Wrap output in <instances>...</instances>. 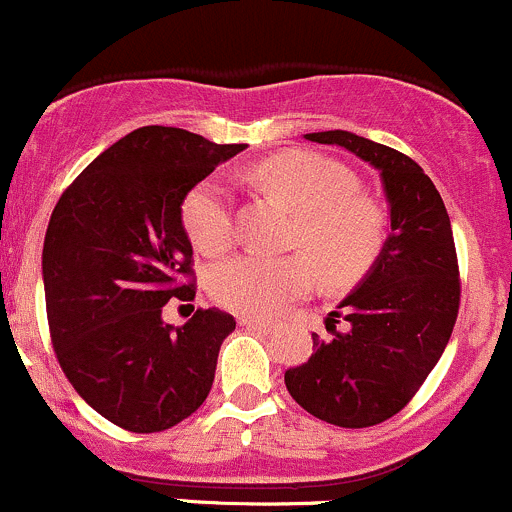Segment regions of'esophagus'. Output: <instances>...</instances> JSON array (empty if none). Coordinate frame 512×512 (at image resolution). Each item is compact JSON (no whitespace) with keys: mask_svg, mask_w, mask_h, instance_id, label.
Instances as JSON below:
<instances>
[{"mask_svg":"<svg viewBox=\"0 0 512 512\" xmlns=\"http://www.w3.org/2000/svg\"><path fill=\"white\" fill-rule=\"evenodd\" d=\"M239 323L244 328H251V331H268V328H271V321H261V318H249V316L239 318Z\"/></svg>","mask_w":512,"mask_h":512,"instance_id":"1","label":"esophagus"}]
</instances>
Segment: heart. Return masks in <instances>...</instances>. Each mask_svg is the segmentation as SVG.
I'll return each mask as SVG.
<instances>
[{"label": "heart", "instance_id": "1", "mask_svg": "<svg viewBox=\"0 0 512 512\" xmlns=\"http://www.w3.org/2000/svg\"><path fill=\"white\" fill-rule=\"evenodd\" d=\"M256 179L296 211L293 244L317 258L328 281L358 278L381 254L386 214L371 196L358 194V179L346 166L311 151H283L258 164ZM181 221L201 254H224L234 244V214L224 181H199L181 204ZM312 259L306 254L236 256L214 268L211 296L229 311L271 316L316 286Z\"/></svg>", "mask_w": 512, "mask_h": 512}]
</instances>
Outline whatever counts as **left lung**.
<instances>
[{
	"label": "left lung",
	"instance_id": "obj_1",
	"mask_svg": "<svg viewBox=\"0 0 512 512\" xmlns=\"http://www.w3.org/2000/svg\"><path fill=\"white\" fill-rule=\"evenodd\" d=\"M303 136L341 146L378 171L391 234L366 276L328 313L333 338L313 333L316 353L288 368L283 381L311 416L368 428L416 396L448 346L460 303L453 229L433 181L406 154L341 129ZM336 317L349 321L346 332L335 331Z\"/></svg>",
	"mask_w": 512,
	"mask_h": 512
}]
</instances>
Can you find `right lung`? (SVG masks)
<instances>
[{
	"instance_id": "right-lung-1",
	"label": "right lung",
	"mask_w": 512,
	"mask_h": 512,
	"mask_svg": "<svg viewBox=\"0 0 512 512\" xmlns=\"http://www.w3.org/2000/svg\"><path fill=\"white\" fill-rule=\"evenodd\" d=\"M246 144H214L174 126H141L101 151L57 201L42 251L59 366L106 421L159 433L189 418L214 383L231 313L161 318L196 296L181 204Z\"/></svg>"
}]
</instances>
